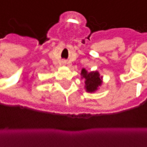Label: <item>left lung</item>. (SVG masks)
<instances>
[{
    "mask_svg": "<svg viewBox=\"0 0 147 147\" xmlns=\"http://www.w3.org/2000/svg\"><path fill=\"white\" fill-rule=\"evenodd\" d=\"M81 80H84V88L87 92L92 93L98 90L99 87L102 84L103 76L97 71H88L85 68L81 70Z\"/></svg>",
    "mask_w": 147,
    "mask_h": 147,
    "instance_id": "left-lung-1",
    "label": "left lung"
}]
</instances>
